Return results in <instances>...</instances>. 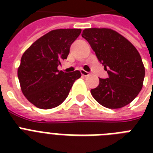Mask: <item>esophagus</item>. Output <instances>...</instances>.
Listing matches in <instances>:
<instances>
[{
	"label": "esophagus",
	"mask_w": 153,
	"mask_h": 153,
	"mask_svg": "<svg viewBox=\"0 0 153 153\" xmlns=\"http://www.w3.org/2000/svg\"><path fill=\"white\" fill-rule=\"evenodd\" d=\"M81 74L83 76H88V75H90V73L84 71V70H81Z\"/></svg>",
	"instance_id": "1"
}]
</instances>
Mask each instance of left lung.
Wrapping results in <instances>:
<instances>
[{
    "label": "left lung",
    "mask_w": 153,
    "mask_h": 153,
    "mask_svg": "<svg viewBox=\"0 0 153 153\" xmlns=\"http://www.w3.org/2000/svg\"><path fill=\"white\" fill-rule=\"evenodd\" d=\"M82 36L109 74L107 79H99V85L91 91L94 98L109 109L129 104L141 91L145 74L137 50L123 36L109 28H86Z\"/></svg>",
    "instance_id": "left-lung-1"
}]
</instances>
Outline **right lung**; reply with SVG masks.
I'll return each mask as SVG.
<instances>
[{
	"mask_svg": "<svg viewBox=\"0 0 153 153\" xmlns=\"http://www.w3.org/2000/svg\"><path fill=\"white\" fill-rule=\"evenodd\" d=\"M81 32L78 28L52 30L23 54L17 71L20 88L37 108L48 109L59 105L68 96L74 81L81 77L79 71L65 73L58 70Z\"/></svg>",
	"mask_w": 153,
	"mask_h": 153,
	"instance_id": "obj_1",
	"label": "right lung"
}]
</instances>
